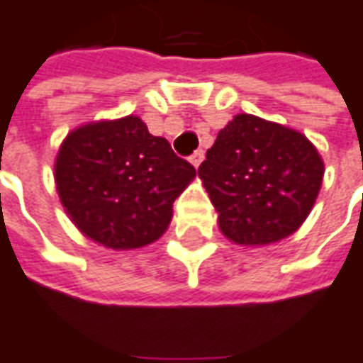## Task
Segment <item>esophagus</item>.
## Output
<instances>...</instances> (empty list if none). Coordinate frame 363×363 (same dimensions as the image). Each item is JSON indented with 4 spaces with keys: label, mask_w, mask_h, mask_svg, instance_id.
I'll return each instance as SVG.
<instances>
[{
    "label": "esophagus",
    "mask_w": 363,
    "mask_h": 363,
    "mask_svg": "<svg viewBox=\"0 0 363 363\" xmlns=\"http://www.w3.org/2000/svg\"><path fill=\"white\" fill-rule=\"evenodd\" d=\"M203 157H206L203 150H197V152H194V154H191V157H189V164H191L194 167H199V164L203 162Z\"/></svg>",
    "instance_id": "obj_1"
}]
</instances>
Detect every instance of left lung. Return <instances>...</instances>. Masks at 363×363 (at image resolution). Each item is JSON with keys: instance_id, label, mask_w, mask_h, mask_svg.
Masks as SVG:
<instances>
[{"instance_id": "left-lung-1", "label": "left lung", "mask_w": 363, "mask_h": 363, "mask_svg": "<svg viewBox=\"0 0 363 363\" xmlns=\"http://www.w3.org/2000/svg\"><path fill=\"white\" fill-rule=\"evenodd\" d=\"M197 174L219 231L235 245L262 247L286 239L306 221L324 162L298 130L237 114L219 130Z\"/></svg>"}]
</instances>
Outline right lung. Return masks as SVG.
<instances>
[{
  "label": "right lung",
  "mask_w": 363,
  "mask_h": 363,
  "mask_svg": "<svg viewBox=\"0 0 363 363\" xmlns=\"http://www.w3.org/2000/svg\"><path fill=\"white\" fill-rule=\"evenodd\" d=\"M196 177L166 138L138 116L71 130L55 160V184L74 227L114 251L140 249L166 233L174 201Z\"/></svg>",
  "instance_id": "obj_1"
}]
</instances>
